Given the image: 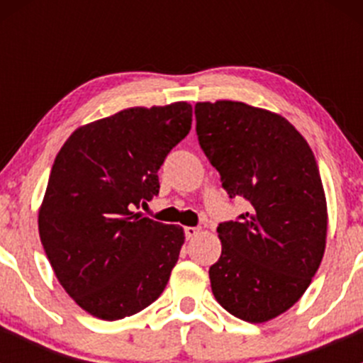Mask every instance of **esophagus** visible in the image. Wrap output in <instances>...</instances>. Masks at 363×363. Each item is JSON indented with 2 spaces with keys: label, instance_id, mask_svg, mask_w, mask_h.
Segmentation results:
<instances>
[{
  "label": "esophagus",
  "instance_id": "1",
  "mask_svg": "<svg viewBox=\"0 0 363 363\" xmlns=\"http://www.w3.org/2000/svg\"><path fill=\"white\" fill-rule=\"evenodd\" d=\"M199 233H200L199 226H186V228H184L186 239H193V237H196Z\"/></svg>",
  "mask_w": 363,
  "mask_h": 363
}]
</instances>
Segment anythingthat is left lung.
Masks as SVG:
<instances>
[{"instance_id": "obj_1", "label": "left lung", "mask_w": 363, "mask_h": 363, "mask_svg": "<svg viewBox=\"0 0 363 363\" xmlns=\"http://www.w3.org/2000/svg\"><path fill=\"white\" fill-rule=\"evenodd\" d=\"M195 117L223 188L250 203L237 221L219 223L212 294L235 318L263 323L298 302L323 258L327 200L316 158L279 113L221 100L196 104Z\"/></svg>"}]
</instances>
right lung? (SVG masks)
Wrapping results in <instances>:
<instances>
[{
	"mask_svg": "<svg viewBox=\"0 0 363 363\" xmlns=\"http://www.w3.org/2000/svg\"><path fill=\"white\" fill-rule=\"evenodd\" d=\"M191 117L186 101L126 108L77 128L54 160L40 240L65 291L100 320L145 309L170 279L184 230L133 207L160 193V167Z\"/></svg>",
	"mask_w": 363,
	"mask_h": 363,
	"instance_id": "1",
	"label": "right lung"
}]
</instances>
